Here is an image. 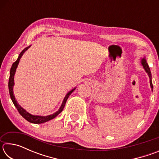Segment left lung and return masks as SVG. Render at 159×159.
I'll return each mask as SVG.
<instances>
[{
    "label": "left lung",
    "instance_id": "obj_1",
    "mask_svg": "<svg viewBox=\"0 0 159 159\" xmlns=\"http://www.w3.org/2000/svg\"><path fill=\"white\" fill-rule=\"evenodd\" d=\"M142 66H143L144 69H145V71H147V73L149 74V76L150 78V85H151V88H152V89L153 90V84H152V78H151L152 74H151V71H150V69L149 67V65H148V64L147 63V61L144 58H143L142 60Z\"/></svg>",
    "mask_w": 159,
    "mask_h": 159
}]
</instances>
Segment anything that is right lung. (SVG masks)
Masks as SVG:
<instances>
[{
    "mask_svg": "<svg viewBox=\"0 0 159 159\" xmlns=\"http://www.w3.org/2000/svg\"><path fill=\"white\" fill-rule=\"evenodd\" d=\"M30 47L29 46L27 48H26L25 50L21 51V52L20 54V56H19V57L17 60H16L14 63L12 64L11 69H10V78H9V82H8V88H9V93H10V98H11L12 101L13 102V104H14V105L15 106L16 108H17V111L20 113V115L22 116L23 118H25V119L27 120V121L32 123H36V124H40V123H45L46 121H48V120H50L51 119H52L55 117L57 116L60 114V113L62 111V110L64 109V106H65V104H66V102L67 100V99L69 98V95H71L72 93V92H74L75 89H73L72 90L70 91L69 93H67V95H66L65 98L64 99V101L62 102V104H61V107L59 109V111H57L55 114H53L52 115H50V116H34V115H31L30 114H29V113L25 111V109H24L22 107H21L20 105H19V104H17V101L15 100V96L13 95V85H14V75L15 73V71H16V69H17V65L19 64V61H20V60L21 57V56L23 55L24 52H25V51L28 49V48Z\"/></svg>",
    "mask_w": 159,
    "mask_h": 159,
    "instance_id": "add662e5",
    "label": "right lung"
}]
</instances>
